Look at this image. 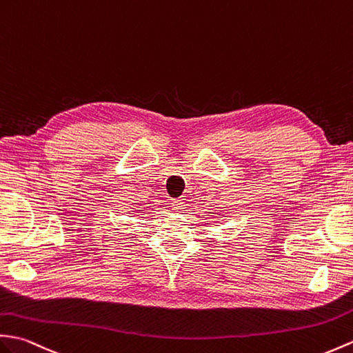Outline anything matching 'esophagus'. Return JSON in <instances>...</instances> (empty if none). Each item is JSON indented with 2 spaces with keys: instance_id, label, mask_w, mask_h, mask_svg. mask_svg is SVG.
<instances>
[{
  "instance_id": "obj_1",
  "label": "esophagus",
  "mask_w": 353,
  "mask_h": 353,
  "mask_svg": "<svg viewBox=\"0 0 353 353\" xmlns=\"http://www.w3.org/2000/svg\"><path fill=\"white\" fill-rule=\"evenodd\" d=\"M173 210L176 212V214H182V212L185 210L183 203H182V201H179V200L173 201Z\"/></svg>"
}]
</instances>
